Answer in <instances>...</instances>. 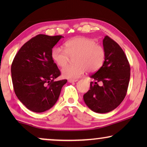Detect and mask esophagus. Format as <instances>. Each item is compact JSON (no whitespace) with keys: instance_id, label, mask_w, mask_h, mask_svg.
Wrapping results in <instances>:
<instances>
[{"instance_id":"34e87169","label":"esophagus","mask_w":147,"mask_h":147,"mask_svg":"<svg viewBox=\"0 0 147 147\" xmlns=\"http://www.w3.org/2000/svg\"><path fill=\"white\" fill-rule=\"evenodd\" d=\"M78 81V80H72V79H70V80H68V82H70V83H73V82H76Z\"/></svg>"}]
</instances>
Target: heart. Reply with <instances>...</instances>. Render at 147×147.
Here are the masks:
<instances>
[{"instance_id": "b5f03b06", "label": "heart", "mask_w": 147, "mask_h": 147, "mask_svg": "<svg viewBox=\"0 0 147 147\" xmlns=\"http://www.w3.org/2000/svg\"><path fill=\"white\" fill-rule=\"evenodd\" d=\"M75 57L74 58V57ZM69 57H74V64L62 69V75L69 79H77L86 70L97 71L105 61L106 51L102 45L87 37L74 38L64 43V50L54 47L51 51L53 61L59 67H65L69 63Z\"/></svg>"}]
</instances>
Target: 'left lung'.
Wrapping results in <instances>:
<instances>
[{
    "label": "left lung",
    "instance_id": "1",
    "mask_svg": "<svg viewBox=\"0 0 147 147\" xmlns=\"http://www.w3.org/2000/svg\"><path fill=\"white\" fill-rule=\"evenodd\" d=\"M104 63L90 78V88L84 95L86 105L97 113H107L123 101L130 81L129 62L120 45L106 35L103 39Z\"/></svg>",
    "mask_w": 147,
    "mask_h": 147
}]
</instances>
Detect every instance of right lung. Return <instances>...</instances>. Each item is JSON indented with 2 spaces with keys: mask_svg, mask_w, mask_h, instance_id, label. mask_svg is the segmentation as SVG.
<instances>
[{
  "mask_svg": "<svg viewBox=\"0 0 147 147\" xmlns=\"http://www.w3.org/2000/svg\"><path fill=\"white\" fill-rule=\"evenodd\" d=\"M61 35L39 34L19 50L11 65L14 91L28 109L43 112L53 107L67 80L54 81L61 72L51 57V51Z\"/></svg>",
  "mask_w": 147,
  "mask_h": 147,
  "instance_id": "right-lung-1",
  "label": "right lung"
}]
</instances>
